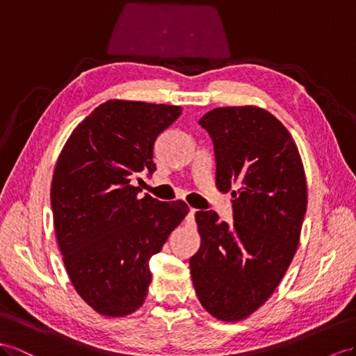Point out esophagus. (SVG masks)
<instances>
[{"mask_svg":"<svg viewBox=\"0 0 356 356\" xmlns=\"http://www.w3.org/2000/svg\"><path fill=\"white\" fill-rule=\"evenodd\" d=\"M186 224H189V225L195 224V209H193V207L189 209V213L186 216Z\"/></svg>","mask_w":356,"mask_h":356,"instance_id":"34e87169","label":"esophagus"}]
</instances>
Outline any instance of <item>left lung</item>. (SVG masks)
I'll return each instance as SVG.
<instances>
[{
    "label": "left lung",
    "instance_id": "8db88e82",
    "mask_svg": "<svg viewBox=\"0 0 356 356\" xmlns=\"http://www.w3.org/2000/svg\"><path fill=\"white\" fill-rule=\"evenodd\" d=\"M198 123L213 141L216 188L236 186L234 224L195 213L202 243L191 277L209 314L239 322L266 302L293 260L307 212L304 163L286 126L260 106L215 108Z\"/></svg>",
    "mask_w": 356,
    "mask_h": 356
}]
</instances>
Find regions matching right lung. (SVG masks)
Returning a JSON list of instances; mask_svg holds the SVG:
<instances>
[{"label": "right lung", "mask_w": 356, "mask_h": 356, "mask_svg": "<svg viewBox=\"0 0 356 356\" xmlns=\"http://www.w3.org/2000/svg\"><path fill=\"white\" fill-rule=\"evenodd\" d=\"M181 106L111 99L70 134L54 170V229L72 286L105 317L136 312L149 261L185 220V202L138 197L141 171L156 170L153 144Z\"/></svg>", "instance_id": "obj_1"}]
</instances>
